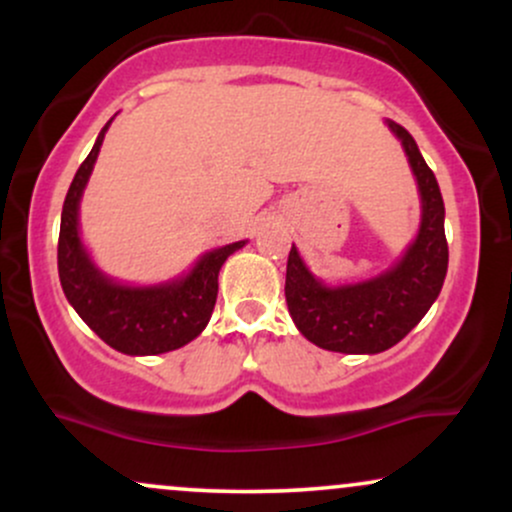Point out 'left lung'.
<instances>
[{
  "mask_svg": "<svg viewBox=\"0 0 512 512\" xmlns=\"http://www.w3.org/2000/svg\"><path fill=\"white\" fill-rule=\"evenodd\" d=\"M409 156L421 192L419 236L395 267L361 284L330 289L308 272L296 248L286 262V305L308 342L339 354H380L421 322L448 274L445 207L433 170L414 137L387 122Z\"/></svg>",
  "mask_w": 512,
  "mask_h": 512,
  "instance_id": "obj_1",
  "label": "left lung"
}]
</instances>
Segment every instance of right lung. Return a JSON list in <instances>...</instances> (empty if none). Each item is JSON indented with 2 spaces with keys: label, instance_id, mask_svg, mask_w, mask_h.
Listing matches in <instances>:
<instances>
[{
  "label": "right lung",
  "instance_id": "1",
  "mask_svg": "<svg viewBox=\"0 0 512 512\" xmlns=\"http://www.w3.org/2000/svg\"><path fill=\"white\" fill-rule=\"evenodd\" d=\"M110 122L101 129L91 154L76 170L62 207L57 269L67 301L105 344L129 356L175 351L207 327L219 293V272L228 255L245 240L207 252L190 274L170 284L122 286L98 272L79 238V202L101 151Z\"/></svg>",
  "mask_w": 512,
  "mask_h": 512
}]
</instances>
